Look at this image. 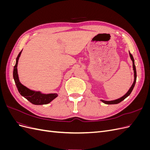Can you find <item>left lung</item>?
Instances as JSON below:
<instances>
[{"label": "left lung", "mask_w": 150, "mask_h": 150, "mask_svg": "<svg viewBox=\"0 0 150 150\" xmlns=\"http://www.w3.org/2000/svg\"><path fill=\"white\" fill-rule=\"evenodd\" d=\"M129 56L131 61L133 62V71H134V81H133V84L131 85V86L130 87V88L129 89V90L128 91V92H127L124 96H122V97L115 99V100H112V101H104L103 100V99H101V101H102L103 103L104 104H118L120 102H121L122 101H123L125 98H126L128 97L129 95L131 94V93L132 92V91L134 87V85L136 83V81H137V70H136V66L134 64V58L132 56V54H131L129 51Z\"/></svg>", "instance_id": "8db88e82"}]
</instances>
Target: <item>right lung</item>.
<instances>
[{"instance_id": "obj_1", "label": "right lung", "mask_w": 150, "mask_h": 150, "mask_svg": "<svg viewBox=\"0 0 150 150\" xmlns=\"http://www.w3.org/2000/svg\"><path fill=\"white\" fill-rule=\"evenodd\" d=\"M22 51V50L18 54L16 58V65L13 67V78L14 79L16 87L18 89V91L19 92L21 96L24 97L32 104H35V105H42V104H47L51 103L53 99L58 96L57 93L44 94L40 91H35L29 89L21 83L17 72V64Z\"/></svg>"}]
</instances>
